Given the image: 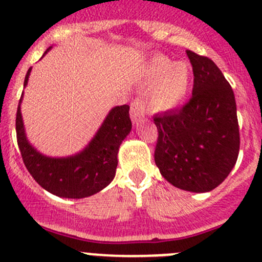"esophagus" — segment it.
I'll return each instance as SVG.
<instances>
[{"mask_svg": "<svg viewBox=\"0 0 262 262\" xmlns=\"http://www.w3.org/2000/svg\"><path fill=\"white\" fill-rule=\"evenodd\" d=\"M130 118L134 124H138L146 119V105L142 98H136L130 105Z\"/></svg>", "mask_w": 262, "mask_h": 262, "instance_id": "34e87169", "label": "esophagus"}]
</instances>
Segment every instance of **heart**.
Here are the masks:
<instances>
[{
    "label": "heart",
    "instance_id": "b5f03b06",
    "mask_svg": "<svg viewBox=\"0 0 262 262\" xmlns=\"http://www.w3.org/2000/svg\"><path fill=\"white\" fill-rule=\"evenodd\" d=\"M144 84H154L148 105L155 111H170L182 105L192 88V70L185 62H174L166 56H155L142 75Z\"/></svg>",
    "mask_w": 262,
    "mask_h": 262
}]
</instances>
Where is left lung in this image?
Masks as SVG:
<instances>
[{
	"label": "left lung",
	"mask_w": 262,
	"mask_h": 262,
	"mask_svg": "<svg viewBox=\"0 0 262 262\" xmlns=\"http://www.w3.org/2000/svg\"><path fill=\"white\" fill-rule=\"evenodd\" d=\"M193 69L190 100L180 110L154 118L155 162L162 177L180 189L210 192L237 162L239 126L232 87L209 57L187 50Z\"/></svg>",
	"instance_id": "8db88e82"
}]
</instances>
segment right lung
I'll list each match as a JSON object with an SVG mask.
<instances>
[{
  "mask_svg": "<svg viewBox=\"0 0 262 262\" xmlns=\"http://www.w3.org/2000/svg\"><path fill=\"white\" fill-rule=\"evenodd\" d=\"M51 47L45 52H48ZM29 68L24 79L28 84ZM20 97L16 113V139L25 167L35 182L52 194L65 199H84L107 187L115 177L121 142L132 130L129 106H116L87 147L69 157H48L28 142L23 124Z\"/></svg>",
  "mask_w": 262,
  "mask_h": 262,
  "instance_id": "obj_1",
  "label": "right lung"
}]
</instances>
